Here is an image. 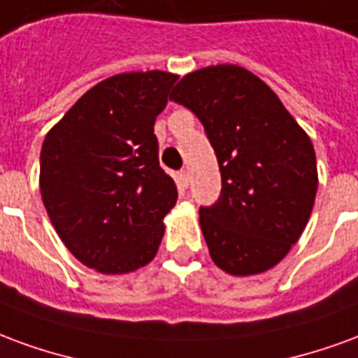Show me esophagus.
Returning a JSON list of instances; mask_svg holds the SVG:
<instances>
[{"mask_svg": "<svg viewBox=\"0 0 358 358\" xmlns=\"http://www.w3.org/2000/svg\"><path fill=\"white\" fill-rule=\"evenodd\" d=\"M178 180H180V184L184 187L189 186V172L187 171H180L178 172Z\"/></svg>", "mask_w": 358, "mask_h": 358, "instance_id": "1", "label": "esophagus"}]
</instances>
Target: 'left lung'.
Segmentation results:
<instances>
[{"mask_svg": "<svg viewBox=\"0 0 358 358\" xmlns=\"http://www.w3.org/2000/svg\"><path fill=\"white\" fill-rule=\"evenodd\" d=\"M201 120L222 189L199 222L218 268L234 276L278 264L307 226L318 174L315 148L278 95L236 65L187 74L171 95Z\"/></svg>", "mask_w": 358, "mask_h": 358, "instance_id": "left-lung-1", "label": "left lung"}]
</instances>
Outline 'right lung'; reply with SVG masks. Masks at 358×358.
<instances>
[{
  "mask_svg": "<svg viewBox=\"0 0 358 358\" xmlns=\"http://www.w3.org/2000/svg\"><path fill=\"white\" fill-rule=\"evenodd\" d=\"M176 74L110 76L88 90L45 136L40 192L51 224L80 263L103 274L145 266L174 207V180L159 164L155 118Z\"/></svg>",
  "mask_w": 358,
  "mask_h": 358,
  "instance_id": "add662e5",
  "label": "right lung"
}]
</instances>
